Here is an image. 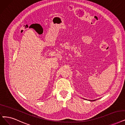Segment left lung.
I'll return each mask as SVG.
<instances>
[{"label": "left lung", "instance_id": "left-lung-1", "mask_svg": "<svg viewBox=\"0 0 125 125\" xmlns=\"http://www.w3.org/2000/svg\"><path fill=\"white\" fill-rule=\"evenodd\" d=\"M95 100H93V101H95Z\"/></svg>", "mask_w": 125, "mask_h": 125}]
</instances>
